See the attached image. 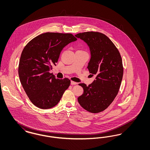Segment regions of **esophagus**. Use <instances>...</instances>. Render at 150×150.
Here are the masks:
<instances>
[{"label": "esophagus", "instance_id": "1", "mask_svg": "<svg viewBox=\"0 0 150 150\" xmlns=\"http://www.w3.org/2000/svg\"><path fill=\"white\" fill-rule=\"evenodd\" d=\"M71 85H76V84H77V83H76L75 81H71Z\"/></svg>", "mask_w": 150, "mask_h": 150}]
</instances>
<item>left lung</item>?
Here are the masks:
<instances>
[{"mask_svg": "<svg viewBox=\"0 0 150 150\" xmlns=\"http://www.w3.org/2000/svg\"><path fill=\"white\" fill-rule=\"evenodd\" d=\"M89 47L91 57L88 69L96 75L88 86L79 84L84 89L78 98L79 104L86 111L98 113L113 102L121 85L123 66L120 54L114 44L105 34L88 31L75 35Z\"/></svg>", "mask_w": 150, "mask_h": 150, "instance_id": "left-lung-1", "label": "left lung"}]
</instances>
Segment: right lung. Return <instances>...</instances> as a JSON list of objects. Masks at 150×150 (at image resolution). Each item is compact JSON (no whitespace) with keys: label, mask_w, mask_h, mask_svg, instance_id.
<instances>
[{"label":"right lung","mask_w":150,"mask_h":150,"mask_svg":"<svg viewBox=\"0 0 150 150\" xmlns=\"http://www.w3.org/2000/svg\"><path fill=\"white\" fill-rule=\"evenodd\" d=\"M76 40L71 34L45 33L36 36L23 48L18 75L23 89L36 107L55 106L70 85L69 79H57L50 71L56 65L64 47Z\"/></svg>","instance_id":"add662e5"}]
</instances>
